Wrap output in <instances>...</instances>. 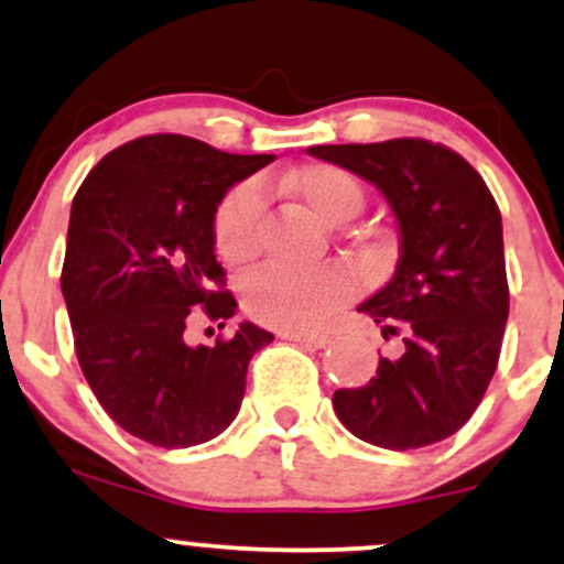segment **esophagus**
Returning <instances> with one entry per match:
<instances>
[{"label":"esophagus","instance_id":"esophagus-1","mask_svg":"<svg viewBox=\"0 0 564 564\" xmlns=\"http://www.w3.org/2000/svg\"><path fill=\"white\" fill-rule=\"evenodd\" d=\"M283 339H289V341H296V345H307V347H315V349H321V347H326L328 341V336L326 334H304V332H286V334H281Z\"/></svg>","mask_w":564,"mask_h":564}]
</instances>
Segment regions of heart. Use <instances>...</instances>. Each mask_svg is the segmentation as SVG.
<instances>
[{
    "label": "heart",
    "mask_w": 564,
    "mask_h": 564,
    "mask_svg": "<svg viewBox=\"0 0 564 564\" xmlns=\"http://www.w3.org/2000/svg\"><path fill=\"white\" fill-rule=\"evenodd\" d=\"M307 206L321 223L336 225L364 209V185L336 164H307L273 183ZM262 193L257 185L230 191L215 217V243L223 260L249 262L262 241ZM349 296V278L339 268L296 270L268 264L243 283V307L254 321L283 332L318 326Z\"/></svg>",
    "instance_id": "1"
}]
</instances>
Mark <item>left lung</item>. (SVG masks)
Returning a JSON list of instances; mask_svg holds the SVG:
<instances>
[{"mask_svg":"<svg viewBox=\"0 0 564 564\" xmlns=\"http://www.w3.org/2000/svg\"><path fill=\"white\" fill-rule=\"evenodd\" d=\"M307 153L377 185L400 230L392 281L358 307L384 339L398 336V355L379 358L368 384L336 390V416L379 448L440 443L469 422L501 355L509 283L496 198L467 159L422 138Z\"/></svg>","mask_w":564,"mask_h":564,"instance_id":"8db88e82","label":"left lung"}]
</instances>
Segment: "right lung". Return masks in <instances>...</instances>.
Returning a JSON list of instances; mask_svg holds the SVG:
<instances>
[{
    "instance_id": "1",
    "label": "right lung",
    "mask_w": 564,
    "mask_h": 564,
    "mask_svg": "<svg viewBox=\"0 0 564 564\" xmlns=\"http://www.w3.org/2000/svg\"><path fill=\"white\" fill-rule=\"evenodd\" d=\"M273 159L145 134L97 161L76 191L61 289L84 379L129 435L191 448L236 419L249 360L273 334L241 323L228 339L191 345L187 328L236 315L215 215L232 185Z\"/></svg>"
}]
</instances>
